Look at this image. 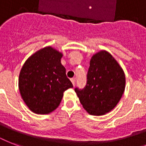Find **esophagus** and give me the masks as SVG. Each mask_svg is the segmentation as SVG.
Masks as SVG:
<instances>
[{"instance_id":"obj_1","label":"esophagus","mask_w":146,"mask_h":146,"mask_svg":"<svg viewBox=\"0 0 146 146\" xmlns=\"http://www.w3.org/2000/svg\"><path fill=\"white\" fill-rule=\"evenodd\" d=\"M70 80H71V82H72V83H73V86H75V84H76V78H72Z\"/></svg>"}]
</instances>
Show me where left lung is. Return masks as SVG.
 Returning a JSON list of instances; mask_svg holds the SVG:
<instances>
[{
    "mask_svg": "<svg viewBox=\"0 0 146 146\" xmlns=\"http://www.w3.org/2000/svg\"><path fill=\"white\" fill-rule=\"evenodd\" d=\"M125 75L116 60L105 50L92 56L87 82L83 89L75 92L89 114L104 115L113 110L125 89Z\"/></svg>",
    "mask_w": 146,
    "mask_h": 146,
    "instance_id": "1",
    "label": "left lung"
}]
</instances>
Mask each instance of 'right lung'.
<instances>
[{"instance_id": "add662e5", "label": "right lung", "mask_w": 146, "mask_h": 146, "mask_svg": "<svg viewBox=\"0 0 146 146\" xmlns=\"http://www.w3.org/2000/svg\"><path fill=\"white\" fill-rule=\"evenodd\" d=\"M61 53L51 47L35 52L19 73V89L24 102L38 114H48L59 106L64 91L73 88L61 64Z\"/></svg>"}]
</instances>
